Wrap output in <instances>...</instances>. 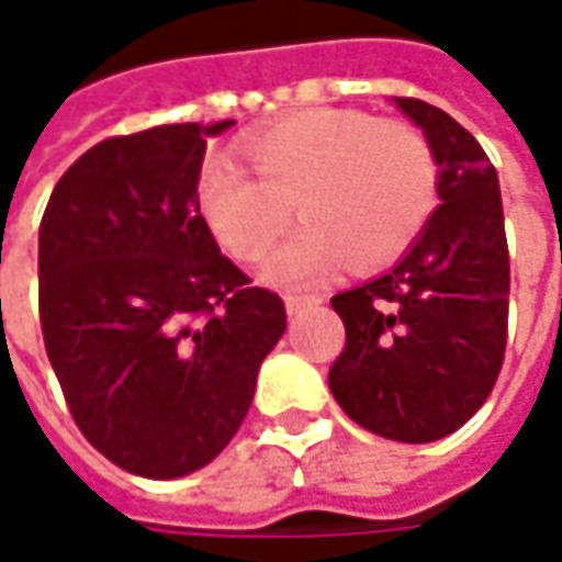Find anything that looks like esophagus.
<instances>
[{"mask_svg": "<svg viewBox=\"0 0 562 562\" xmlns=\"http://www.w3.org/2000/svg\"><path fill=\"white\" fill-rule=\"evenodd\" d=\"M313 303H318V296H306V293H288V296H284L288 315L303 313V310H306V306H313Z\"/></svg>", "mask_w": 562, "mask_h": 562, "instance_id": "esophagus-1", "label": "esophagus"}]
</instances>
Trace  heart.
<instances>
[{"label": "heart", "instance_id": "heart-1", "mask_svg": "<svg viewBox=\"0 0 562 562\" xmlns=\"http://www.w3.org/2000/svg\"><path fill=\"white\" fill-rule=\"evenodd\" d=\"M256 173L212 159L200 178V212L240 262L262 259L291 225L306 222L266 262L274 284H310L340 266L391 262L438 205V159L406 121L357 109H313L244 140Z\"/></svg>", "mask_w": 562, "mask_h": 562}]
</instances>
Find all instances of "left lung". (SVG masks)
<instances>
[{"mask_svg": "<svg viewBox=\"0 0 562 562\" xmlns=\"http://www.w3.org/2000/svg\"><path fill=\"white\" fill-rule=\"evenodd\" d=\"M394 105L435 149L441 205L394 269L331 296L347 344L328 387L366 431L428 443L463 428L501 375L509 252L497 171L479 140L438 105Z\"/></svg>", "mask_w": 562, "mask_h": 562, "instance_id": "8db88e82", "label": "left lung"}]
</instances>
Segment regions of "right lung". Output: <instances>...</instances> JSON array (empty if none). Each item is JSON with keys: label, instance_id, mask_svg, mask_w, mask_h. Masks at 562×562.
Here are the masks:
<instances>
[{"label": "right lung", "instance_id": "obj_1", "mask_svg": "<svg viewBox=\"0 0 562 562\" xmlns=\"http://www.w3.org/2000/svg\"><path fill=\"white\" fill-rule=\"evenodd\" d=\"M162 124L87 149L40 222V325L83 438L143 479L212 463L247 419L288 313L200 215L205 140Z\"/></svg>", "mask_w": 562, "mask_h": 562}]
</instances>
